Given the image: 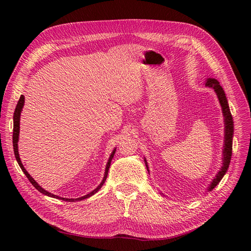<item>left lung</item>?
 <instances>
[{"label": "left lung", "mask_w": 251, "mask_h": 251, "mask_svg": "<svg viewBox=\"0 0 251 251\" xmlns=\"http://www.w3.org/2000/svg\"><path fill=\"white\" fill-rule=\"evenodd\" d=\"M205 85L208 87H213L215 89L216 94L219 98L220 103L222 105L224 116H225V147H224V151H223V166L220 172L217 174L216 178L213 180L212 184H210V186L208 187V190L210 191L218 185L219 182L224 177V175L226 174L228 167L230 165L231 155H232V137H233L234 125H233V118L229 109L227 98H226L225 92H224V89L220 85V82L216 80V79L209 78L205 82ZM144 162H146V165H147V161ZM147 168H148V165H147ZM148 171H149V168H148Z\"/></svg>", "instance_id": "8db88e82"}]
</instances>
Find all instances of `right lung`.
Wrapping results in <instances>:
<instances>
[{
	"mask_svg": "<svg viewBox=\"0 0 251 251\" xmlns=\"http://www.w3.org/2000/svg\"><path fill=\"white\" fill-rule=\"evenodd\" d=\"M23 104H24V97L21 96L20 99H19V100H18V102H17V105H16V109H15V112H14V117H13V120H14V126H13V149H14V154H15V157H16L17 162H18V165L20 166L21 170L23 171V173L25 174L26 177H27V179L30 181V183L32 184V185H33L39 192L44 193L45 195H48V196H50V197H54V199H58V200H63V201H82V200H84V199H87V197H89V196H91V195H94L95 193H97V192L100 189V187L103 185V183H104L105 179H107V177H108L109 168H110L112 159L114 157V154H115V152H116V150L113 151V152H112V154H111V156H110V159H109V161H108L107 167H105L104 177H103L101 183L100 184V185H99L94 191H91L90 193H88V194H86V195H84V196H82V197H78V199H75V200H72V199H71V200H70V199H63V197H59V196H57V195L51 194V193L46 191L45 189H43L41 186L38 185V184L34 181V179L27 173V171H26V170L24 169V167H23V165H22V163H21V161H20L19 153H18V146H17V142H18L19 128H20V126H19V124H20V123H19V122H20V114H21V111H22V108H23Z\"/></svg>",
	"mask_w": 251,
	"mask_h": 251,
	"instance_id": "add662e5",
	"label": "right lung"
}]
</instances>
